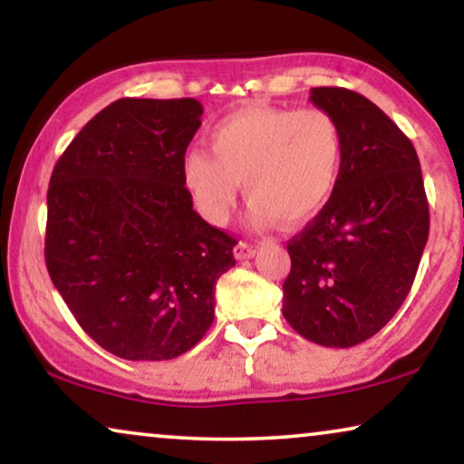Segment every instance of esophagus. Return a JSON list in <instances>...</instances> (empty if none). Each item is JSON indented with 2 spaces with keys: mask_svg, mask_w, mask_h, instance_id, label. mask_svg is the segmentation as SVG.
I'll list each match as a JSON object with an SVG mask.
<instances>
[{
  "mask_svg": "<svg viewBox=\"0 0 464 464\" xmlns=\"http://www.w3.org/2000/svg\"><path fill=\"white\" fill-rule=\"evenodd\" d=\"M233 255H236L237 261H246V258H252L256 255V246L248 242H239L236 248H233Z\"/></svg>",
  "mask_w": 464,
  "mask_h": 464,
  "instance_id": "obj_1",
  "label": "esophagus"
}]
</instances>
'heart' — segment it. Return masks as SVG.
Returning a JSON list of instances; mask_svg holds the SVG:
<instances>
[{
  "label": "heart",
  "instance_id": "obj_1",
  "mask_svg": "<svg viewBox=\"0 0 464 464\" xmlns=\"http://www.w3.org/2000/svg\"><path fill=\"white\" fill-rule=\"evenodd\" d=\"M206 150H188L180 174L197 212L225 225L239 184L256 227L299 225L331 199L343 168V133L323 108L246 106L216 122Z\"/></svg>",
  "mask_w": 464,
  "mask_h": 464
}]
</instances>
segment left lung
Here are the masks:
<instances>
[{"mask_svg":"<svg viewBox=\"0 0 464 464\" xmlns=\"http://www.w3.org/2000/svg\"><path fill=\"white\" fill-rule=\"evenodd\" d=\"M310 102L342 127L343 168L286 244L282 314L314 343L352 348L403 305L429 239V201L416 148L373 102L342 86H316Z\"/></svg>","mask_w":464,"mask_h":464,"instance_id":"1","label":"left lung"}]
</instances>
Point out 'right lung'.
<instances>
[{"mask_svg":"<svg viewBox=\"0 0 464 464\" xmlns=\"http://www.w3.org/2000/svg\"><path fill=\"white\" fill-rule=\"evenodd\" d=\"M197 99L110 103L48 184L51 280L92 342L127 361H169L214 323L216 280L236 237L193 209L180 163L201 127Z\"/></svg>","mask_w":464,"mask_h":464,"instance_id":"right-lung-1","label":"right lung"}]
</instances>
